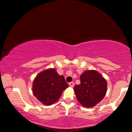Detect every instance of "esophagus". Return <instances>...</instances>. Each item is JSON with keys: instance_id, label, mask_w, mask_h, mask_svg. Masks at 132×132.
<instances>
[{"instance_id": "esophagus-1", "label": "esophagus", "mask_w": 132, "mask_h": 132, "mask_svg": "<svg viewBox=\"0 0 132 132\" xmlns=\"http://www.w3.org/2000/svg\"><path fill=\"white\" fill-rule=\"evenodd\" d=\"M69 84V85L71 87H74V85H75V84L73 82H70L69 84Z\"/></svg>"}]
</instances>
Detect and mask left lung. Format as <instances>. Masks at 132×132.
I'll use <instances>...</instances> for the list:
<instances>
[{
  "label": "left lung",
  "mask_w": 132,
  "mask_h": 132,
  "mask_svg": "<svg viewBox=\"0 0 132 132\" xmlns=\"http://www.w3.org/2000/svg\"><path fill=\"white\" fill-rule=\"evenodd\" d=\"M81 84L74 87L78 102L85 107H93L101 102L107 92V84L96 70H87L80 76Z\"/></svg>",
  "instance_id": "1"
}]
</instances>
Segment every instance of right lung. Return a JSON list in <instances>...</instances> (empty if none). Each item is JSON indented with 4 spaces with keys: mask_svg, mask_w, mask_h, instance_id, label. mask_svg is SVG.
I'll return each mask as SVG.
<instances>
[{
    "mask_svg": "<svg viewBox=\"0 0 132 132\" xmlns=\"http://www.w3.org/2000/svg\"><path fill=\"white\" fill-rule=\"evenodd\" d=\"M68 87L64 76L58 74L55 68H48L37 75L32 90L39 101L49 105L57 102Z\"/></svg>",
    "mask_w": 132,
    "mask_h": 132,
    "instance_id": "right-lung-1",
    "label": "right lung"
}]
</instances>
